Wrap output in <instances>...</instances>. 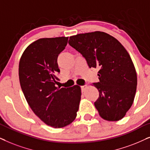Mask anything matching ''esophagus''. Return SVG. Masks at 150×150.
<instances>
[{
  "label": "esophagus",
  "mask_w": 150,
  "mask_h": 150,
  "mask_svg": "<svg viewBox=\"0 0 150 150\" xmlns=\"http://www.w3.org/2000/svg\"><path fill=\"white\" fill-rule=\"evenodd\" d=\"M87 88V86L86 85H84V86H81V92L83 93V92L85 91V90Z\"/></svg>",
  "instance_id": "1"
}]
</instances>
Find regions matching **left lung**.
<instances>
[{"mask_svg":"<svg viewBox=\"0 0 150 150\" xmlns=\"http://www.w3.org/2000/svg\"><path fill=\"white\" fill-rule=\"evenodd\" d=\"M69 44L79 52L90 68H98L99 91L95 106L101 118L121 120L132 105L137 75L128 52L115 38L102 31L79 33L69 38Z\"/></svg>","mask_w":150,"mask_h":150,"instance_id":"1","label":"left lung"}]
</instances>
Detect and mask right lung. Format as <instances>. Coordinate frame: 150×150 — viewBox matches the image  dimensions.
<instances>
[{
    "label": "right lung",
    "mask_w": 150,
    "mask_h": 150,
    "mask_svg": "<svg viewBox=\"0 0 150 150\" xmlns=\"http://www.w3.org/2000/svg\"><path fill=\"white\" fill-rule=\"evenodd\" d=\"M69 37L40 38L26 48L19 62V80L28 104L35 115L54 128L69 125L77 117L81 88H57L58 55Z\"/></svg>",
    "instance_id": "1"
}]
</instances>
